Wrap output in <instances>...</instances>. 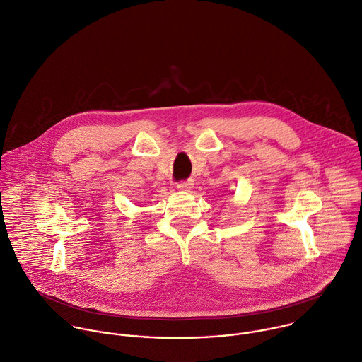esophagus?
<instances>
[{
  "instance_id": "obj_1",
  "label": "esophagus",
  "mask_w": 362,
  "mask_h": 362,
  "mask_svg": "<svg viewBox=\"0 0 362 362\" xmlns=\"http://www.w3.org/2000/svg\"><path fill=\"white\" fill-rule=\"evenodd\" d=\"M193 180H182L177 183V189L183 190V192H189L193 187Z\"/></svg>"
}]
</instances>
